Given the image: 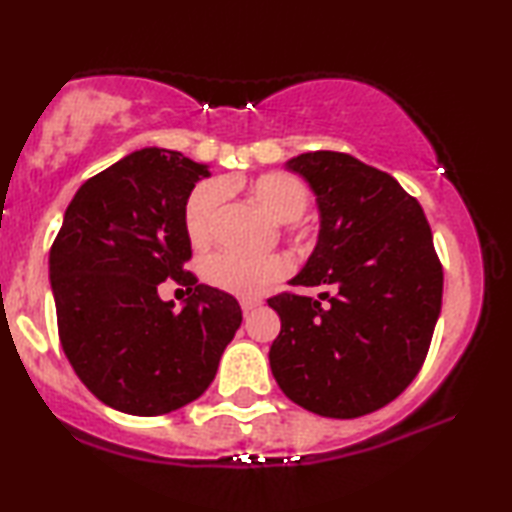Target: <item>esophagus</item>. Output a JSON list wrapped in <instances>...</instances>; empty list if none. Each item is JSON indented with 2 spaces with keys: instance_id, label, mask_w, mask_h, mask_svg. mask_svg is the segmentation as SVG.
I'll use <instances>...</instances> for the list:
<instances>
[{
  "instance_id": "obj_1",
  "label": "esophagus",
  "mask_w": 512,
  "mask_h": 512,
  "mask_svg": "<svg viewBox=\"0 0 512 512\" xmlns=\"http://www.w3.org/2000/svg\"><path fill=\"white\" fill-rule=\"evenodd\" d=\"M259 305H262V300H241V309H244V314H250V311H255Z\"/></svg>"
}]
</instances>
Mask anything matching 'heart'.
<instances>
[{
	"instance_id": "b5f03b06",
	"label": "heart",
	"mask_w": 512,
	"mask_h": 512,
	"mask_svg": "<svg viewBox=\"0 0 512 512\" xmlns=\"http://www.w3.org/2000/svg\"><path fill=\"white\" fill-rule=\"evenodd\" d=\"M250 194L277 221H296L309 207V189L300 178L284 171L264 173L250 183ZM223 183H201L194 187L185 205V232L194 246L212 239L216 212L223 203ZM291 273L284 255H237L216 253L205 262V277L212 287L237 298H259L275 282Z\"/></svg>"
}]
</instances>
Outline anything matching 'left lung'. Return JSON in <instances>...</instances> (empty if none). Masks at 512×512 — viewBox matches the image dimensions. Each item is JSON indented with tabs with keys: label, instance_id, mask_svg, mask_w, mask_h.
<instances>
[{
	"label": "left lung",
	"instance_id": "8db88e82",
	"mask_svg": "<svg viewBox=\"0 0 512 512\" xmlns=\"http://www.w3.org/2000/svg\"><path fill=\"white\" fill-rule=\"evenodd\" d=\"M314 189L320 235L293 287L268 298L282 320L271 370L291 402L350 420L391 404L427 359L443 305L427 216L386 171L339 151L289 160Z\"/></svg>",
	"mask_w": 512,
	"mask_h": 512
}]
</instances>
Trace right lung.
I'll return each mask as SVG.
<instances>
[{
	"label": "right lung",
	"mask_w": 512,
	"mask_h": 512,
	"mask_svg": "<svg viewBox=\"0 0 512 512\" xmlns=\"http://www.w3.org/2000/svg\"><path fill=\"white\" fill-rule=\"evenodd\" d=\"M205 164L142 149L83 183L51 244L58 336L88 391L121 413L164 415L201 397L241 325L239 302L187 271L185 205ZM185 286L183 312L159 300Z\"/></svg>",
	"instance_id": "1"
}]
</instances>
